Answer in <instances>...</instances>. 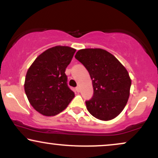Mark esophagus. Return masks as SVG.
<instances>
[{"mask_svg": "<svg viewBox=\"0 0 158 158\" xmlns=\"http://www.w3.org/2000/svg\"><path fill=\"white\" fill-rule=\"evenodd\" d=\"M76 91L78 92V93L80 92V88H79V87H77V88H76Z\"/></svg>", "mask_w": 158, "mask_h": 158, "instance_id": "34e87169", "label": "esophagus"}]
</instances>
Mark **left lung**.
Returning <instances> with one entry per match:
<instances>
[{
	"mask_svg": "<svg viewBox=\"0 0 158 158\" xmlns=\"http://www.w3.org/2000/svg\"><path fill=\"white\" fill-rule=\"evenodd\" d=\"M75 58L88 70L94 95L85 101L89 113L101 120L115 118L124 109L130 94L131 81L118 59L102 49H82Z\"/></svg>",
	"mask_w": 158,
	"mask_h": 158,
	"instance_id": "left-lung-1",
	"label": "left lung"
}]
</instances>
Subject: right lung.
I'll use <instances>...</instances> for the list:
<instances>
[{
    "instance_id": "add662e5",
    "label": "right lung",
    "mask_w": 158,
    "mask_h": 158,
    "mask_svg": "<svg viewBox=\"0 0 158 158\" xmlns=\"http://www.w3.org/2000/svg\"><path fill=\"white\" fill-rule=\"evenodd\" d=\"M75 52L70 47H53L38 56L27 70L25 93L34 109L42 115L59 114L73 99L65 70Z\"/></svg>"
}]
</instances>
